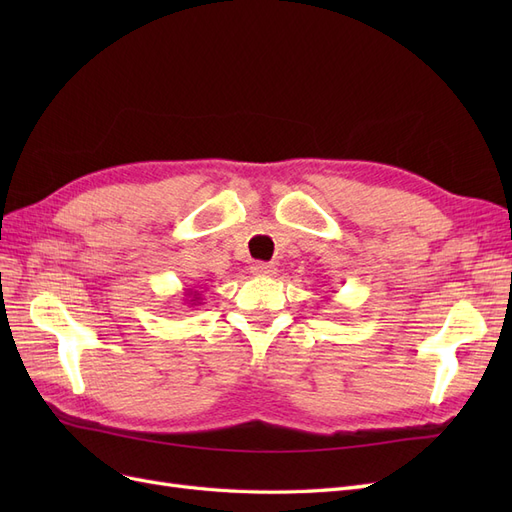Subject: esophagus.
I'll return each mask as SVG.
<instances>
[{"label":"esophagus","instance_id":"esophagus-1","mask_svg":"<svg viewBox=\"0 0 512 512\" xmlns=\"http://www.w3.org/2000/svg\"><path fill=\"white\" fill-rule=\"evenodd\" d=\"M252 273L258 277H271L275 275V265H271V262H254Z\"/></svg>","mask_w":512,"mask_h":512}]
</instances>
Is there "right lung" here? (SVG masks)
Returning a JSON list of instances; mask_svg holds the SVG:
<instances>
[{
	"label": "right lung",
	"instance_id": "right-lung-1",
	"mask_svg": "<svg viewBox=\"0 0 512 512\" xmlns=\"http://www.w3.org/2000/svg\"><path fill=\"white\" fill-rule=\"evenodd\" d=\"M183 301L188 303V307H196V305H200V301H203V297H200V292H198V290H194V288H185Z\"/></svg>",
	"mask_w": 512,
	"mask_h": 512
}]
</instances>
